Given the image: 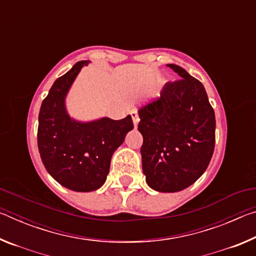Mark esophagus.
I'll return each mask as SVG.
<instances>
[{"label": "esophagus", "mask_w": 256, "mask_h": 256, "mask_svg": "<svg viewBox=\"0 0 256 256\" xmlns=\"http://www.w3.org/2000/svg\"><path fill=\"white\" fill-rule=\"evenodd\" d=\"M131 116H132V120H133V123H134V126H138V120H140V118H138V114L136 110H133L131 112Z\"/></svg>", "instance_id": "esophagus-1"}]
</instances>
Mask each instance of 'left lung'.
Listing matches in <instances>:
<instances>
[{
	"mask_svg": "<svg viewBox=\"0 0 256 256\" xmlns=\"http://www.w3.org/2000/svg\"><path fill=\"white\" fill-rule=\"evenodd\" d=\"M180 79L167 82L160 97L138 110L144 136L142 170L151 188L177 192L192 185L212 158L214 110L200 81L183 68L167 64Z\"/></svg>",
	"mask_w": 256,
	"mask_h": 256,
	"instance_id": "obj_1",
	"label": "left lung"
}]
</instances>
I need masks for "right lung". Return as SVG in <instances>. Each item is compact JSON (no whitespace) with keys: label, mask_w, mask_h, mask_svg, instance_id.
I'll return each mask as SVG.
<instances>
[{"label":"right lung","mask_w":256,"mask_h":256,"mask_svg":"<svg viewBox=\"0 0 256 256\" xmlns=\"http://www.w3.org/2000/svg\"><path fill=\"white\" fill-rule=\"evenodd\" d=\"M88 63H76L54 82L38 118L37 144L42 164L55 180L76 192H90L105 183L112 154L133 128L130 115L120 120L104 118L79 123L66 114L64 98Z\"/></svg>","instance_id":"add662e5"}]
</instances>
